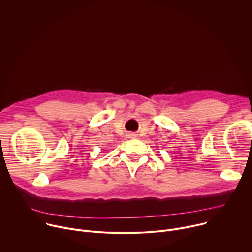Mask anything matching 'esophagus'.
I'll return each instance as SVG.
<instances>
[{"label":"esophagus","instance_id":"obj_1","mask_svg":"<svg viewBox=\"0 0 252 252\" xmlns=\"http://www.w3.org/2000/svg\"><path fill=\"white\" fill-rule=\"evenodd\" d=\"M129 135H131V133H130V134H129Z\"/></svg>","mask_w":252,"mask_h":252}]
</instances>
